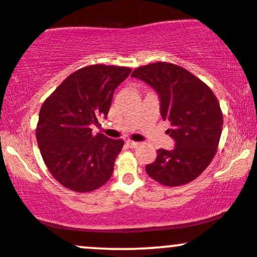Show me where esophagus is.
<instances>
[{
	"label": "esophagus",
	"mask_w": 257,
	"mask_h": 257,
	"mask_svg": "<svg viewBox=\"0 0 257 257\" xmlns=\"http://www.w3.org/2000/svg\"><path fill=\"white\" fill-rule=\"evenodd\" d=\"M126 145L128 146L130 148H137V147H140V145L141 143L140 142H135V141H126Z\"/></svg>",
	"instance_id": "esophagus-1"
}]
</instances>
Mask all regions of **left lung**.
I'll return each instance as SVG.
<instances>
[{
	"instance_id": "8db88e82",
	"label": "left lung",
	"mask_w": 257,
	"mask_h": 257,
	"mask_svg": "<svg viewBox=\"0 0 257 257\" xmlns=\"http://www.w3.org/2000/svg\"><path fill=\"white\" fill-rule=\"evenodd\" d=\"M131 77L151 85L159 96L173 150H158L146 165L153 180L165 186L185 185L197 178L213 159L223 127L216 95L202 81L180 66L156 62L136 68Z\"/></svg>"
}]
</instances>
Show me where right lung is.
<instances>
[{
	"mask_svg": "<svg viewBox=\"0 0 257 257\" xmlns=\"http://www.w3.org/2000/svg\"><path fill=\"white\" fill-rule=\"evenodd\" d=\"M131 68L93 65L67 77L44 101L37 141L49 172L77 192L99 189L111 178L122 140L93 135L98 117L106 118L115 89Z\"/></svg>",
	"mask_w": 257,
	"mask_h": 257,
	"instance_id": "obj_1",
	"label": "right lung"
}]
</instances>
